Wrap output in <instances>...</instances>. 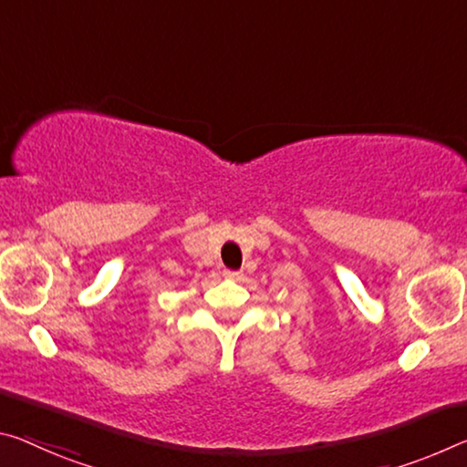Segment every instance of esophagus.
I'll use <instances>...</instances> for the list:
<instances>
[{"label":"esophagus","mask_w":467,"mask_h":467,"mask_svg":"<svg viewBox=\"0 0 467 467\" xmlns=\"http://www.w3.org/2000/svg\"><path fill=\"white\" fill-rule=\"evenodd\" d=\"M222 274H224V278H233V280H239L243 276L239 270H224Z\"/></svg>","instance_id":"obj_1"}]
</instances>
